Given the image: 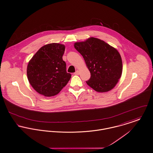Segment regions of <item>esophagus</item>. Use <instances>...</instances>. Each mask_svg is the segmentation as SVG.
I'll use <instances>...</instances> for the list:
<instances>
[{
	"instance_id": "esophagus-1",
	"label": "esophagus",
	"mask_w": 153,
	"mask_h": 153,
	"mask_svg": "<svg viewBox=\"0 0 153 153\" xmlns=\"http://www.w3.org/2000/svg\"><path fill=\"white\" fill-rule=\"evenodd\" d=\"M74 74H75V75H79V71H78V70H77V71H75V72L74 73Z\"/></svg>"
}]
</instances>
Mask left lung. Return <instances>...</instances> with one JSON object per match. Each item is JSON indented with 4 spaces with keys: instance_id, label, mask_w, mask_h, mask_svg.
<instances>
[{
    "instance_id": "obj_1",
    "label": "left lung",
    "mask_w": 153,
    "mask_h": 153,
    "mask_svg": "<svg viewBox=\"0 0 153 153\" xmlns=\"http://www.w3.org/2000/svg\"><path fill=\"white\" fill-rule=\"evenodd\" d=\"M75 48L82 56L91 73L86 83L98 92L112 89L120 78L122 61L117 50L94 37L75 42Z\"/></svg>"
}]
</instances>
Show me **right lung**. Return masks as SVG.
<instances>
[{"label": "right lung", "mask_w": 153, "mask_h": 153, "mask_svg": "<svg viewBox=\"0 0 153 153\" xmlns=\"http://www.w3.org/2000/svg\"><path fill=\"white\" fill-rule=\"evenodd\" d=\"M65 45L51 43L44 45L28 64L27 78L32 87L40 94L52 97L58 94L70 81L62 59Z\"/></svg>", "instance_id": "add662e5"}]
</instances>
